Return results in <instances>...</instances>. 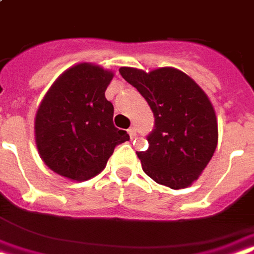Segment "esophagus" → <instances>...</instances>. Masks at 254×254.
Returning a JSON list of instances; mask_svg holds the SVG:
<instances>
[{"label":"esophagus","mask_w":254,"mask_h":254,"mask_svg":"<svg viewBox=\"0 0 254 254\" xmlns=\"http://www.w3.org/2000/svg\"><path fill=\"white\" fill-rule=\"evenodd\" d=\"M127 131H128L129 138H131V139L136 138V131H135V128H128Z\"/></svg>","instance_id":"34e87169"}]
</instances>
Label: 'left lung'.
Here are the masks:
<instances>
[{"label":"left lung","instance_id":"left-lung-1","mask_svg":"<svg viewBox=\"0 0 254 254\" xmlns=\"http://www.w3.org/2000/svg\"><path fill=\"white\" fill-rule=\"evenodd\" d=\"M154 114L148 148L138 151L143 171L156 184L182 189L198 179L218 142L214 108L201 87L175 68L144 72L122 66Z\"/></svg>","mask_w":254,"mask_h":254}]
</instances>
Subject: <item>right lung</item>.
Returning <instances> with one entry per match:
<instances>
[{
	"label": "right lung",
	"instance_id": "add662e5",
	"mask_svg": "<svg viewBox=\"0 0 254 254\" xmlns=\"http://www.w3.org/2000/svg\"><path fill=\"white\" fill-rule=\"evenodd\" d=\"M114 73L88 63L66 69L40 104L36 144L45 165L73 181H87L106 167L129 135L112 122L106 89Z\"/></svg>",
	"mask_w": 254,
	"mask_h": 254
}]
</instances>
